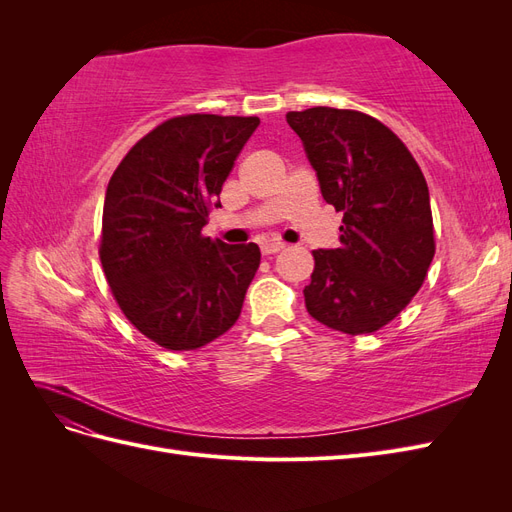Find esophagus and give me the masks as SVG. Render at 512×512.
Wrapping results in <instances>:
<instances>
[{
  "label": "esophagus",
  "mask_w": 512,
  "mask_h": 512,
  "mask_svg": "<svg viewBox=\"0 0 512 512\" xmlns=\"http://www.w3.org/2000/svg\"><path fill=\"white\" fill-rule=\"evenodd\" d=\"M284 243L282 241H265L260 245V252L265 254V256H271V254H277V252H282L284 250Z\"/></svg>",
  "instance_id": "esophagus-1"
}]
</instances>
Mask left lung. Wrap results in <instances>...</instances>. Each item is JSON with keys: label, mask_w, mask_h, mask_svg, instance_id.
<instances>
[{"label": "left lung", "mask_w": 512, "mask_h": 512, "mask_svg": "<svg viewBox=\"0 0 512 512\" xmlns=\"http://www.w3.org/2000/svg\"><path fill=\"white\" fill-rule=\"evenodd\" d=\"M286 121L322 198L344 213L339 247L314 252L307 312L335 331L374 333L412 301L436 252L427 181L406 145L365 113L314 106Z\"/></svg>", "instance_id": "1"}]
</instances>
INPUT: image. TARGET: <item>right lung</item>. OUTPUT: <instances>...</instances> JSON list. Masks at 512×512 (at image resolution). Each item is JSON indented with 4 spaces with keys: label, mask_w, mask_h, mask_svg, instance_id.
I'll return each instance as SVG.
<instances>
[{
    "label": "right lung",
    "mask_w": 512,
    "mask_h": 512,
    "mask_svg": "<svg viewBox=\"0 0 512 512\" xmlns=\"http://www.w3.org/2000/svg\"><path fill=\"white\" fill-rule=\"evenodd\" d=\"M258 117L185 115L143 136L108 181L100 260L121 312L168 350H196L237 322L256 243L200 235Z\"/></svg>",
    "instance_id": "1"
}]
</instances>
